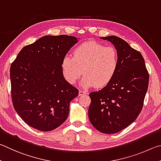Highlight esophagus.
<instances>
[{"label": "esophagus", "instance_id": "esophagus-1", "mask_svg": "<svg viewBox=\"0 0 161 161\" xmlns=\"http://www.w3.org/2000/svg\"><path fill=\"white\" fill-rule=\"evenodd\" d=\"M87 94H88V92L86 91H83V90H80V91H79V95H80V96H83V95H85Z\"/></svg>", "mask_w": 161, "mask_h": 161}]
</instances>
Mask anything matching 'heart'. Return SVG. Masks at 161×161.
I'll return each mask as SVG.
<instances>
[{
	"instance_id": "obj_1",
	"label": "heart",
	"mask_w": 161,
	"mask_h": 161,
	"mask_svg": "<svg viewBox=\"0 0 161 161\" xmlns=\"http://www.w3.org/2000/svg\"><path fill=\"white\" fill-rule=\"evenodd\" d=\"M118 66L119 54L114 47L92 41L78 45L73 56H66L61 64L67 82L75 83L83 73L81 84L86 88L108 85L116 74Z\"/></svg>"
}]
</instances>
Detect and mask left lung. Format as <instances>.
<instances>
[{"instance_id":"obj_1","label":"left lung","mask_w":161,"mask_h":161,"mask_svg":"<svg viewBox=\"0 0 161 161\" xmlns=\"http://www.w3.org/2000/svg\"><path fill=\"white\" fill-rule=\"evenodd\" d=\"M110 42L119 54L113 78L99 91L89 94L90 122L104 134H115L133 123L142 111L149 75L139 52L117 36L101 37Z\"/></svg>"}]
</instances>
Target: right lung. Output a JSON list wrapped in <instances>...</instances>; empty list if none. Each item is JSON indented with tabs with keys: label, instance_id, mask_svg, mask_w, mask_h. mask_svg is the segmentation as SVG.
Segmentation results:
<instances>
[{
	"label": "right lung",
	"instance_id": "obj_1",
	"mask_svg": "<svg viewBox=\"0 0 161 161\" xmlns=\"http://www.w3.org/2000/svg\"><path fill=\"white\" fill-rule=\"evenodd\" d=\"M78 41L66 35L44 36L22 48L11 64L13 105L31 127L52 131L66 120L78 90L64 78L61 64Z\"/></svg>",
	"mask_w": 161,
	"mask_h": 161
}]
</instances>
